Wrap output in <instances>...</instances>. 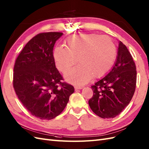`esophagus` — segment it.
Returning <instances> with one entry per match:
<instances>
[{
	"instance_id": "34e87169",
	"label": "esophagus",
	"mask_w": 149,
	"mask_h": 149,
	"mask_svg": "<svg viewBox=\"0 0 149 149\" xmlns=\"http://www.w3.org/2000/svg\"><path fill=\"white\" fill-rule=\"evenodd\" d=\"M74 88H75V90L77 91L78 89H81L82 87H81V86H75Z\"/></svg>"
}]
</instances>
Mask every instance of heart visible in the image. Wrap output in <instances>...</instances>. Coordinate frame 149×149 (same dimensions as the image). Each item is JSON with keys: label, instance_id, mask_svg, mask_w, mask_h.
<instances>
[{"label": "heart", "instance_id": "b5f03b06", "mask_svg": "<svg viewBox=\"0 0 149 149\" xmlns=\"http://www.w3.org/2000/svg\"><path fill=\"white\" fill-rule=\"evenodd\" d=\"M65 44V47L55 48L53 56L58 70L63 74L77 63V59L79 65L65 75L69 82L86 84L93 76H104L113 66L116 47L108 36L96 33L74 35L68 37Z\"/></svg>", "mask_w": 149, "mask_h": 149}]
</instances>
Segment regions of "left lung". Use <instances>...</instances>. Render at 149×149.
I'll use <instances>...</instances> for the list:
<instances>
[{
	"label": "left lung",
	"instance_id": "1",
	"mask_svg": "<svg viewBox=\"0 0 149 149\" xmlns=\"http://www.w3.org/2000/svg\"><path fill=\"white\" fill-rule=\"evenodd\" d=\"M136 83L135 63L126 46L119 41L112 70L91 86L93 95L88 103L92 111L103 119L118 116L132 99Z\"/></svg>",
	"mask_w": 149,
	"mask_h": 149
}]
</instances>
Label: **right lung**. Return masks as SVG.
Masks as SVG:
<instances>
[{"mask_svg":"<svg viewBox=\"0 0 149 149\" xmlns=\"http://www.w3.org/2000/svg\"><path fill=\"white\" fill-rule=\"evenodd\" d=\"M63 33L37 34L16 58L13 87L20 102L32 115L42 120L54 119L63 112L74 88L56 68L53 47Z\"/></svg>","mask_w":149,"mask_h":149,"instance_id":"1","label":"right lung"}]
</instances>
